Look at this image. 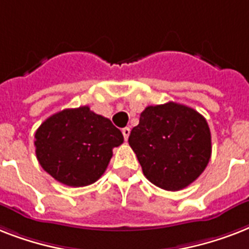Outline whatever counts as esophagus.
I'll return each mask as SVG.
<instances>
[{
	"instance_id": "34e87169",
	"label": "esophagus",
	"mask_w": 249,
	"mask_h": 249,
	"mask_svg": "<svg viewBox=\"0 0 249 249\" xmlns=\"http://www.w3.org/2000/svg\"><path fill=\"white\" fill-rule=\"evenodd\" d=\"M121 132H123V136H124V140H125V141H128L129 134H130V128H128V126H126V128H123V130H121Z\"/></svg>"
}]
</instances>
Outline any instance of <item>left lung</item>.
I'll list each match as a JSON object with an SVG mask.
<instances>
[{
	"instance_id": "8db88e82",
	"label": "left lung",
	"mask_w": 249,
	"mask_h": 249,
	"mask_svg": "<svg viewBox=\"0 0 249 249\" xmlns=\"http://www.w3.org/2000/svg\"><path fill=\"white\" fill-rule=\"evenodd\" d=\"M128 142L146 178L168 191L193 183L212 154L207 120L191 107L174 102L146 107Z\"/></svg>"
}]
</instances>
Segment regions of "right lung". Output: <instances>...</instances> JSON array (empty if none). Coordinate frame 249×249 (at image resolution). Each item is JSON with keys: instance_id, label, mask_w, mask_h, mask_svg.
Instances as JSON below:
<instances>
[{"instance_id": "add662e5", "label": "right lung", "mask_w": 249, "mask_h": 249, "mask_svg": "<svg viewBox=\"0 0 249 249\" xmlns=\"http://www.w3.org/2000/svg\"><path fill=\"white\" fill-rule=\"evenodd\" d=\"M123 142V133L111 120L94 113L88 106L54 113L35 134L40 165L71 187L98 181L112 158V148Z\"/></svg>"}]
</instances>
